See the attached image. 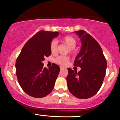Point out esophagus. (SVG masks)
Returning a JSON list of instances; mask_svg holds the SVG:
<instances>
[{"label":"esophagus","instance_id":"obj_1","mask_svg":"<svg viewBox=\"0 0 120 120\" xmlns=\"http://www.w3.org/2000/svg\"><path fill=\"white\" fill-rule=\"evenodd\" d=\"M60 69H61V70H63V69H65V68H64V67H62V66H60Z\"/></svg>","mask_w":120,"mask_h":120}]
</instances>
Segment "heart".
<instances>
[{
    "mask_svg": "<svg viewBox=\"0 0 120 120\" xmlns=\"http://www.w3.org/2000/svg\"><path fill=\"white\" fill-rule=\"evenodd\" d=\"M61 42L68 46L69 52L73 53L74 48L77 45V41L73 37L66 36L61 39ZM49 49L52 53H55L57 51V44L55 40H52L49 45ZM69 60V58L65 56H59L55 59V62L56 64L61 65H66Z\"/></svg>",
    "mask_w": 120,
    "mask_h": 120,
    "instance_id": "1",
    "label": "heart"
}]
</instances>
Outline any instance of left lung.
<instances>
[{"label": "left lung", "instance_id": "obj_1", "mask_svg": "<svg viewBox=\"0 0 120 120\" xmlns=\"http://www.w3.org/2000/svg\"><path fill=\"white\" fill-rule=\"evenodd\" d=\"M80 38L81 49L74 61L81 70L68 68L67 85L74 96L81 99L90 98L98 92L102 84L107 67L100 45L94 38L83 30L75 31Z\"/></svg>", "mask_w": 120, "mask_h": 120}]
</instances>
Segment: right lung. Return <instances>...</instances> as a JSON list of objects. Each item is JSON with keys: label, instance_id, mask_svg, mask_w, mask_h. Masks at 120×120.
Returning <instances> with one entry per match:
<instances>
[{"label": "right lung", "instance_id": "right-lung-1", "mask_svg": "<svg viewBox=\"0 0 120 120\" xmlns=\"http://www.w3.org/2000/svg\"><path fill=\"white\" fill-rule=\"evenodd\" d=\"M58 32L40 31L27 41L16 61V74L21 88L30 96L41 98L53 90L60 67H43L44 57L51 55L49 45Z\"/></svg>", "mask_w": 120, "mask_h": 120}]
</instances>
